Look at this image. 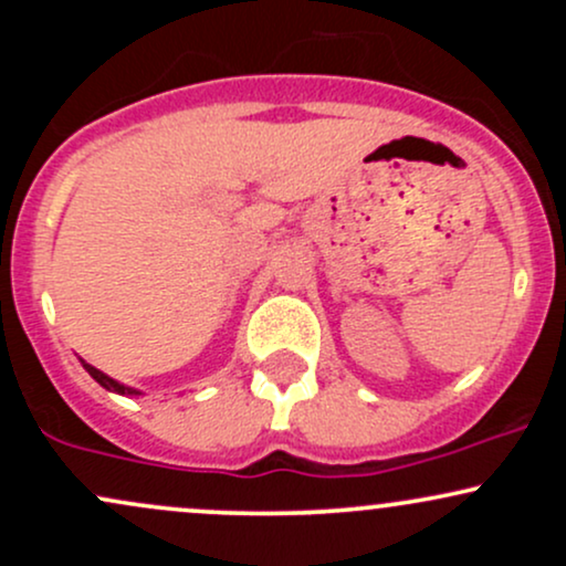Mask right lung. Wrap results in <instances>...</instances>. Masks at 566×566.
<instances>
[{
    "mask_svg": "<svg viewBox=\"0 0 566 566\" xmlns=\"http://www.w3.org/2000/svg\"><path fill=\"white\" fill-rule=\"evenodd\" d=\"M82 367L87 369L90 378L101 382V386L106 388V391H114V394H119V396H140V394H143V391H138V388H129V386H125V382H119V380L108 378L106 373H101V369H95L93 365H87V361H84V359H82Z\"/></svg>",
    "mask_w": 566,
    "mask_h": 566,
    "instance_id": "right-lung-1",
    "label": "right lung"
}]
</instances>
